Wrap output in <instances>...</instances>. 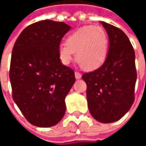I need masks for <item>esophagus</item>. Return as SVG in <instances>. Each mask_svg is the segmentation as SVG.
<instances>
[{"mask_svg": "<svg viewBox=\"0 0 146 146\" xmlns=\"http://www.w3.org/2000/svg\"><path fill=\"white\" fill-rule=\"evenodd\" d=\"M75 76H76V79H80V78H81V74H80V72L76 71V72H75Z\"/></svg>", "mask_w": 146, "mask_h": 146, "instance_id": "34e87169", "label": "esophagus"}]
</instances>
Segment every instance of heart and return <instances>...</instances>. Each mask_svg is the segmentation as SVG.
<instances>
[{
	"label": "heart",
	"instance_id": "heart-1",
	"mask_svg": "<svg viewBox=\"0 0 146 146\" xmlns=\"http://www.w3.org/2000/svg\"><path fill=\"white\" fill-rule=\"evenodd\" d=\"M59 58L70 64L76 53V60L83 69L93 70L103 64L108 53V36L101 27L85 26L67 36L66 43L58 48Z\"/></svg>",
	"mask_w": 146,
	"mask_h": 146
}]
</instances>
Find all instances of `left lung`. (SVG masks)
Masks as SVG:
<instances>
[{"instance_id":"left-lung-1","label":"left lung","mask_w":146,"mask_h":146,"mask_svg":"<svg viewBox=\"0 0 146 146\" xmlns=\"http://www.w3.org/2000/svg\"><path fill=\"white\" fill-rule=\"evenodd\" d=\"M109 36L103 65L85 73L88 106L96 120L108 123L120 119L134 102L137 70L135 52L128 37L115 26L101 22Z\"/></svg>"}]
</instances>
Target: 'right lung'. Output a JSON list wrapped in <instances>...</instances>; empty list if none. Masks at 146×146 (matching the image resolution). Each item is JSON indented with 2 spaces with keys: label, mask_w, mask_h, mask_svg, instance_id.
<instances>
[{
  "label": "right lung",
  "mask_w": 146,
  "mask_h": 146,
  "mask_svg": "<svg viewBox=\"0 0 146 146\" xmlns=\"http://www.w3.org/2000/svg\"><path fill=\"white\" fill-rule=\"evenodd\" d=\"M70 29L63 22L42 20L27 27L14 43L12 97L32 125L54 126L65 115V98L76 78L74 70L62 64L58 48Z\"/></svg>",
  "instance_id": "1"
}]
</instances>
